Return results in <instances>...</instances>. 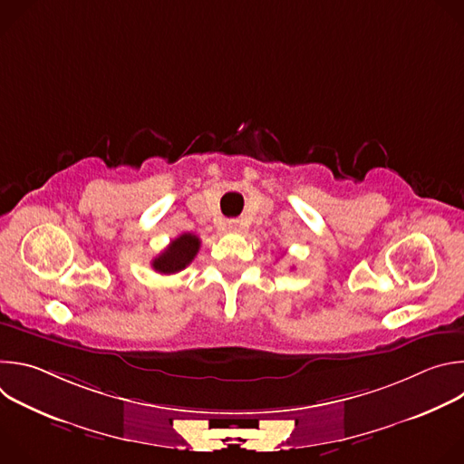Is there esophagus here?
<instances>
[{"label": "esophagus", "instance_id": "esophagus-1", "mask_svg": "<svg viewBox=\"0 0 464 464\" xmlns=\"http://www.w3.org/2000/svg\"><path fill=\"white\" fill-rule=\"evenodd\" d=\"M227 229H229V231H238V229H240L238 220H227Z\"/></svg>", "mask_w": 464, "mask_h": 464}]
</instances>
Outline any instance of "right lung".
Listing matches in <instances>:
<instances>
[{
  "label": "right lung",
  "mask_w": 464,
  "mask_h": 464,
  "mask_svg": "<svg viewBox=\"0 0 464 464\" xmlns=\"http://www.w3.org/2000/svg\"><path fill=\"white\" fill-rule=\"evenodd\" d=\"M198 249H200V238L192 233H183L152 260V268L163 276L178 274L194 260Z\"/></svg>",
  "instance_id": "right-lung-1"
}]
</instances>
